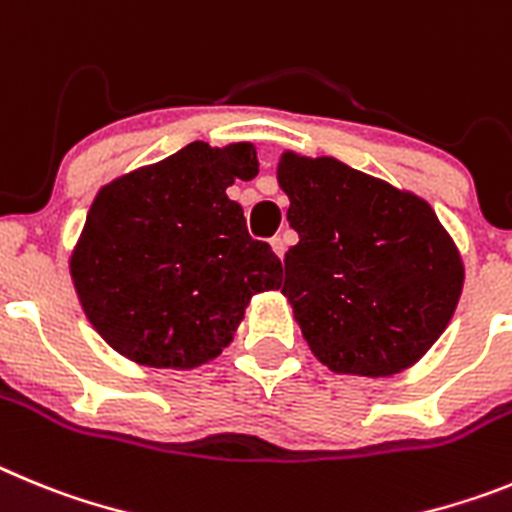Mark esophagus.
<instances>
[{
  "instance_id": "obj_1",
  "label": "esophagus",
  "mask_w": 512,
  "mask_h": 512,
  "mask_svg": "<svg viewBox=\"0 0 512 512\" xmlns=\"http://www.w3.org/2000/svg\"><path fill=\"white\" fill-rule=\"evenodd\" d=\"M270 245H273L275 255H278L280 260H283V255H285V239L283 237H273V239H270Z\"/></svg>"
}]
</instances>
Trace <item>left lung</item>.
I'll list each match as a JSON object with an SVG mask.
<instances>
[{"mask_svg":"<svg viewBox=\"0 0 512 512\" xmlns=\"http://www.w3.org/2000/svg\"><path fill=\"white\" fill-rule=\"evenodd\" d=\"M275 176L298 232L283 296L313 357L359 377L416 365L464 288L462 252L431 204L326 155L285 150Z\"/></svg>","mask_w":512,"mask_h":512,"instance_id":"8db88e82","label":"left lung"}]
</instances>
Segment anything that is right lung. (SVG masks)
I'll return each mask as SVG.
<instances>
[{"label": "right lung", "instance_id": "1", "mask_svg": "<svg viewBox=\"0 0 512 512\" xmlns=\"http://www.w3.org/2000/svg\"><path fill=\"white\" fill-rule=\"evenodd\" d=\"M257 170L252 142H191L99 188L68 267L114 352L155 370L201 367L232 342L252 296L280 288L283 265L227 196Z\"/></svg>", "mask_w": 512, "mask_h": 512}]
</instances>
